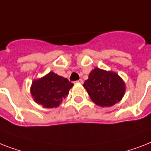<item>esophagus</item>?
Returning <instances> with one entry per match:
<instances>
[{
  "label": "esophagus",
  "mask_w": 151,
  "mask_h": 151,
  "mask_svg": "<svg viewBox=\"0 0 151 151\" xmlns=\"http://www.w3.org/2000/svg\"><path fill=\"white\" fill-rule=\"evenodd\" d=\"M76 83H80V84H83V79H79V80H78V81H77Z\"/></svg>",
  "instance_id": "obj_1"
}]
</instances>
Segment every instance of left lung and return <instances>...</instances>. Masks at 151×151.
I'll list each match as a JSON object with an SVG mask.
<instances>
[{"label":"left lung","mask_w":151,"mask_h":151,"mask_svg":"<svg viewBox=\"0 0 151 151\" xmlns=\"http://www.w3.org/2000/svg\"><path fill=\"white\" fill-rule=\"evenodd\" d=\"M83 87L96 105L109 107L115 105L125 94L124 81L116 73L95 68L89 74Z\"/></svg>","instance_id":"obj_1"}]
</instances>
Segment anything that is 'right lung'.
<instances>
[{"mask_svg":"<svg viewBox=\"0 0 151 151\" xmlns=\"http://www.w3.org/2000/svg\"><path fill=\"white\" fill-rule=\"evenodd\" d=\"M73 85L66 78L50 72L33 80L30 91L36 103L45 108H55L66 98Z\"/></svg>","mask_w":151,"mask_h":151,"instance_id":"right-lung-1","label":"right lung"}]
</instances>
